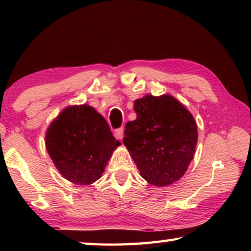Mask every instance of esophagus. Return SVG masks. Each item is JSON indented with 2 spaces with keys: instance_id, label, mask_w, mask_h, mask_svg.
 Masks as SVG:
<instances>
[{
  "instance_id": "1",
  "label": "esophagus",
  "mask_w": 251,
  "mask_h": 251,
  "mask_svg": "<svg viewBox=\"0 0 251 251\" xmlns=\"http://www.w3.org/2000/svg\"><path fill=\"white\" fill-rule=\"evenodd\" d=\"M115 137L117 139H123V137H124V128L123 127L115 130Z\"/></svg>"
}]
</instances>
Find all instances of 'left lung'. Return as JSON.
Listing matches in <instances>:
<instances>
[{"instance_id":"obj_1","label":"left lung","mask_w":251,"mask_h":251,"mask_svg":"<svg viewBox=\"0 0 251 251\" xmlns=\"http://www.w3.org/2000/svg\"><path fill=\"white\" fill-rule=\"evenodd\" d=\"M137 118L125 126L123 139L144 179L164 187L184 176L197 145L192 114L171 95L136 100Z\"/></svg>"}]
</instances>
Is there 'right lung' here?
Listing matches in <instances>:
<instances>
[{
	"label": "right lung",
	"mask_w": 251,
	"mask_h": 251,
	"mask_svg": "<svg viewBox=\"0 0 251 251\" xmlns=\"http://www.w3.org/2000/svg\"><path fill=\"white\" fill-rule=\"evenodd\" d=\"M45 145L61 175L73 184L85 186L100 179L121 143L105 118L84 104L62 110L46 130Z\"/></svg>",
	"instance_id": "1"
}]
</instances>
